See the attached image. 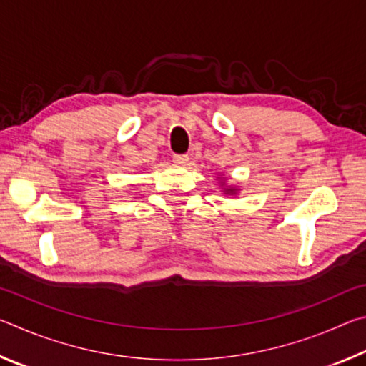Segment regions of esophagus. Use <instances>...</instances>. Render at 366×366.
<instances>
[{"instance_id": "obj_1", "label": "esophagus", "mask_w": 366, "mask_h": 366, "mask_svg": "<svg viewBox=\"0 0 366 366\" xmlns=\"http://www.w3.org/2000/svg\"><path fill=\"white\" fill-rule=\"evenodd\" d=\"M172 159H174L176 164H187L189 163V154H174Z\"/></svg>"}]
</instances>
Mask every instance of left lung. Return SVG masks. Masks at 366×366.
I'll list each match as a JSON object with an SVG mask.
<instances>
[{"label": "left lung", "mask_w": 366, "mask_h": 366, "mask_svg": "<svg viewBox=\"0 0 366 366\" xmlns=\"http://www.w3.org/2000/svg\"><path fill=\"white\" fill-rule=\"evenodd\" d=\"M224 192H226V194H235V192H237V189H234V187H227V189H224Z\"/></svg>", "instance_id": "8db88e82"}]
</instances>
